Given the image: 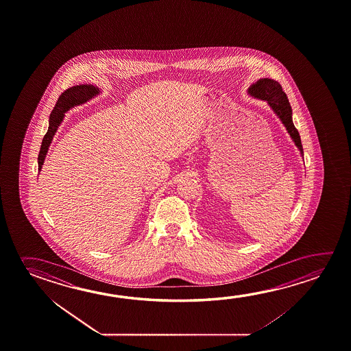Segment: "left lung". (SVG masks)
Instances as JSON below:
<instances>
[{
  "instance_id": "obj_1",
  "label": "left lung",
  "mask_w": 351,
  "mask_h": 351,
  "mask_svg": "<svg viewBox=\"0 0 351 351\" xmlns=\"http://www.w3.org/2000/svg\"><path fill=\"white\" fill-rule=\"evenodd\" d=\"M248 93L254 98L262 99L269 104L270 108L276 111V115L282 120L284 126L287 127V132L291 136L296 147L299 148L301 154L304 156V149L301 144L299 132L293 123V111L291 106L287 100V94L282 90V86L273 80H259L256 82L250 89Z\"/></svg>"
}]
</instances>
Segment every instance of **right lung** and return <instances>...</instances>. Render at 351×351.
Returning <instances> with one entry per match:
<instances>
[{
  "instance_id": "1",
  "label": "right lung",
  "mask_w": 351,
  "mask_h": 351,
  "mask_svg": "<svg viewBox=\"0 0 351 351\" xmlns=\"http://www.w3.org/2000/svg\"><path fill=\"white\" fill-rule=\"evenodd\" d=\"M98 89L93 86H75L69 88L67 90H64L60 97H58V101L55 108L50 114V120H49V130H47V134L44 136L43 142H41L40 152H39V156H38V170L40 171L41 165L44 164L45 160V156H47L49 145L51 143L52 137L55 132L58 131V127L60 126L61 121L64 119V114L66 111H69L71 108H73L75 105L86 103V100L97 95Z\"/></svg>"
}]
</instances>
